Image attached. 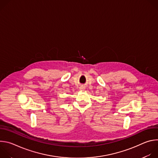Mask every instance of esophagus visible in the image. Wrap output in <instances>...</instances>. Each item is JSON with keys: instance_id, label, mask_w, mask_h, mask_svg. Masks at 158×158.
<instances>
[{"instance_id": "34e87169", "label": "esophagus", "mask_w": 158, "mask_h": 158, "mask_svg": "<svg viewBox=\"0 0 158 158\" xmlns=\"http://www.w3.org/2000/svg\"><path fill=\"white\" fill-rule=\"evenodd\" d=\"M80 89H81V90H84V87H80Z\"/></svg>"}]
</instances>
